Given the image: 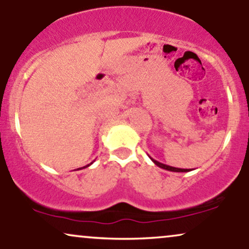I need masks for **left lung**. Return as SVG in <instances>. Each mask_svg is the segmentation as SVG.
I'll return each mask as SVG.
<instances>
[{
	"label": "left lung",
	"instance_id": "1",
	"mask_svg": "<svg viewBox=\"0 0 249 249\" xmlns=\"http://www.w3.org/2000/svg\"><path fill=\"white\" fill-rule=\"evenodd\" d=\"M150 157V156H148ZM150 159L151 160H152L154 164L157 165V166H159L160 168H164V170H167V171H171V172H190V171H192V170H190V168H178V167H173V166H170V165H165V164H162V162H159V161H157L156 159H153V158H151L150 157Z\"/></svg>",
	"mask_w": 249,
	"mask_h": 249
}]
</instances>
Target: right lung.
<instances>
[{"label": "right lung", "mask_w": 249, "mask_h": 249, "mask_svg": "<svg viewBox=\"0 0 249 249\" xmlns=\"http://www.w3.org/2000/svg\"><path fill=\"white\" fill-rule=\"evenodd\" d=\"M91 164H92V162H91ZM91 164H89V165H87V166H84V167H81V168H77V170H82V168H85V167H89V166H90V165Z\"/></svg>", "instance_id": "add662e5"}]
</instances>
